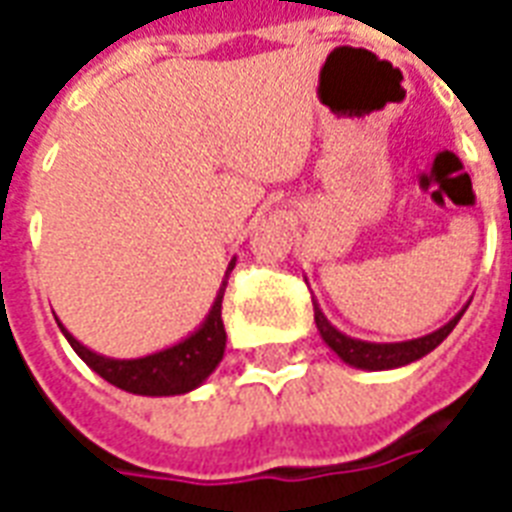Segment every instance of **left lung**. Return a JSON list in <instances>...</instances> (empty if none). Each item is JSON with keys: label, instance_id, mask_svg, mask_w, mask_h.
<instances>
[{"label": "left lung", "instance_id": "left-lung-1", "mask_svg": "<svg viewBox=\"0 0 512 512\" xmlns=\"http://www.w3.org/2000/svg\"><path fill=\"white\" fill-rule=\"evenodd\" d=\"M315 304V301H312ZM461 310L452 318L447 326H441L433 334L417 337V340H408V343H365V340H354V337H345L343 332H337L332 323L323 318L321 307L315 304V323H318V332L326 340V345L332 348L334 354L340 356L343 362L362 370H389V367H403L408 362H417L425 354H430L439 343H444V337L455 329V323L461 321Z\"/></svg>", "mask_w": 512, "mask_h": 512}]
</instances>
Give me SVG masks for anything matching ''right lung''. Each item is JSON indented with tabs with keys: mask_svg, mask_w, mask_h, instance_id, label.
<instances>
[{
	"mask_svg": "<svg viewBox=\"0 0 512 512\" xmlns=\"http://www.w3.org/2000/svg\"><path fill=\"white\" fill-rule=\"evenodd\" d=\"M233 266L235 263H230V271ZM224 288H227V282L213 301L211 315L205 318L197 332L167 351L142 356V359H106V356L84 348L73 334H68V329H62V323L60 329L68 337L73 351L109 384L134 392V395H183V392H191L194 386H200L222 362L224 343H227L222 321Z\"/></svg>",
	"mask_w": 512,
	"mask_h": 512,
	"instance_id": "add662e5",
	"label": "right lung"
}]
</instances>
